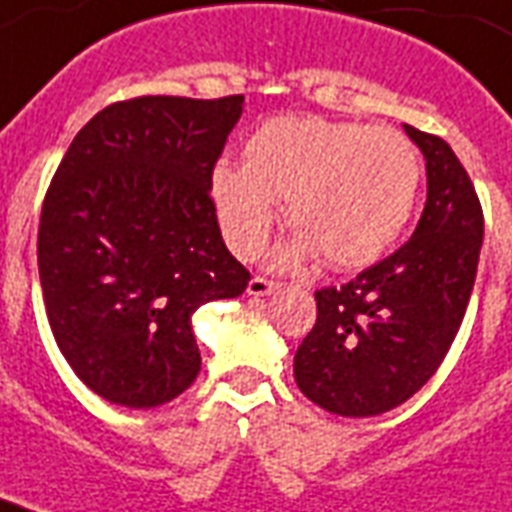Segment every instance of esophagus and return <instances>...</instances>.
<instances>
[{
	"label": "esophagus",
	"mask_w": 512,
	"mask_h": 512,
	"mask_svg": "<svg viewBox=\"0 0 512 512\" xmlns=\"http://www.w3.org/2000/svg\"><path fill=\"white\" fill-rule=\"evenodd\" d=\"M273 289H279V281L273 279H265V276H252L247 284V292L255 297H263V295H271Z\"/></svg>",
	"instance_id": "obj_1"
}]
</instances>
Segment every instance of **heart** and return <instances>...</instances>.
I'll use <instances>...</instances> for the list:
<instances>
[{
  "instance_id": "heart-1",
  "label": "heart",
  "mask_w": 512,
  "mask_h": 512,
  "mask_svg": "<svg viewBox=\"0 0 512 512\" xmlns=\"http://www.w3.org/2000/svg\"><path fill=\"white\" fill-rule=\"evenodd\" d=\"M420 175L417 148L393 127L276 116L247 138L244 167L220 162L209 188L239 257L263 249L284 204L297 239L281 260L316 252L329 268H361L404 231Z\"/></svg>"
}]
</instances>
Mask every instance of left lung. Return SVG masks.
Returning a JSON list of instances; mask_svg holds the SVG:
<instances>
[{"label": "left lung", "mask_w": 512, "mask_h": 512, "mask_svg": "<svg viewBox=\"0 0 512 512\" xmlns=\"http://www.w3.org/2000/svg\"><path fill=\"white\" fill-rule=\"evenodd\" d=\"M404 127L428 162L420 223L356 279L316 289V324L295 353L300 390L342 417H374L412 398L452 348L476 284V185L446 140Z\"/></svg>", "instance_id": "8db88e82"}]
</instances>
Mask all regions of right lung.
Returning a JSON list of instances; mask_svg holds the SVG:
<instances>
[{"label": "right lung", "instance_id": "1", "mask_svg": "<svg viewBox=\"0 0 512 512\" xmlns=\"http://www.w3.org/2000/svg\"><path fill=\"white\" fill-rule=\"evenodd\" d=\"M241 103H111L52 175L36 239L47 321L76 377L111 404L180 396L201 369L191 316L247 289L209 196Z\"/></svg>", "mask_w": 512, "mask_h": 512}]
</instances>
